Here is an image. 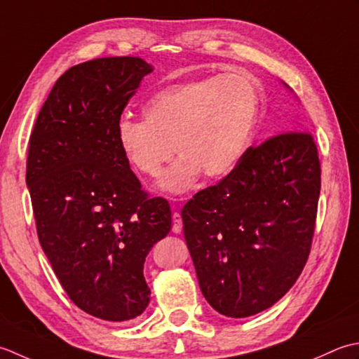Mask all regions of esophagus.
<instances>
[{"label":"esophagus","instance_id":"esophagus-1","mask_svg":"<svg viewBox=\"0 0 359 359\" xmlns=\"http://www.w3.org/2000/svg\"><path fill=\"white\" fill-rule=\"evenodd\" d=\"M172 218H173L172 231H173L175 233H180V232L182 231V218H181V215H180V212H173Z\"/></svg>","mask_w":359,"mask_h":359}]
</instances>
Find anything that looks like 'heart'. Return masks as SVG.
I'll return each mask as SVG.
<instances>
[{"label": "heart", "mask_w": 359, "mask_h": 359, "mask_svg": "<svg viewBox=\"0 0 359 359\" xmlns=\"http://www.w3.org/2000/svg\"><path fill=\"white\" fill-rule=\"evenodd\" d=\"M259 111L257 90L241 74H215L178 83L144 105V119L128 116L116 123V141L137 172L158 177L167 192H184L204 173L220 180L237 165Z\"/></svg>", "instance_id": "obj_1"}]
</instances>
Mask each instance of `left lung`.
I'll return each instance as SVG.
<instances>
[{"label":"left lung","instance_id":"left-lung-1","mask_svg":"<svg viewBox=\"0 0 359 359\" xmlns=\"http://www.w3.org/2000/svg\"><path fill=\"white\" fill-rule=\"evenodd\" d=\"M319 192L313 136L288 130L248 149L228 177L186 203L184 238L212 309L248 318L287 294L309 259Z\"/></svg>","mask_w":359,"mask_h":359}]
</instances>
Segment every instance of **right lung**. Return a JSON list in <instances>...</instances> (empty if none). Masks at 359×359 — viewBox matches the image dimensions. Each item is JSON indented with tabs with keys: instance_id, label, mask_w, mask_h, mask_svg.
<instances>
[{
	"instance_id": "1",
	"label": "right lung",
	"mask_w": 359,
	"mask_h": 359,
	"mask_svg": "<svg viewBox=\"0 0 359 359\" xmlns=\"http://www.w3.org/2000/svg\"><path fill=\"white\" fill-rule=\"evenodd\" d=\"M153 71L139 57L76 65L57 80L29 139L26 184L40 245L80 310L122 323L150 302L144 262L172 229L116 141L123 108Z\"/></svg>"
}]
</instances>
